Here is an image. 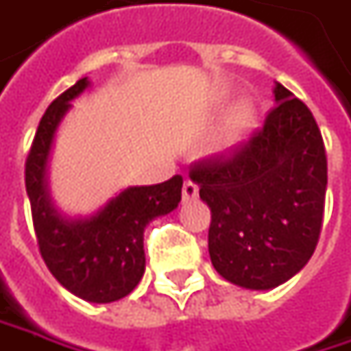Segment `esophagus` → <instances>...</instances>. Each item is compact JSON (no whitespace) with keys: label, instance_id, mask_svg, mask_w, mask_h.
Here are the masks:
<instances>
[{"label":"esophagus","instance_id":"obj_1","mask_svg":"<svg viewBox=\"0 0 351 351\" xmlns=\"http://www.w3.org/2000/svg\"><path fill=\"white\" fill-rule=\"evenodd\" d=\"M196 196H198V186H196V182L184 180V184H182V202H191Z\"/></svg>","mask_w":351,"mask_h":351}]
</instances>
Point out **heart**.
Wrapping results in <instances>:
<instances>
[{"instance_id":"heart-1","label":"heart","mask_w":351,"mask_h":351,"mask_svg":"<svg viewBox=\"0 0 351 351\" xmlns=\"http://www.w3.org/2000/svg\"><path fill=\"white\" fill-rule=\"evenodd\" d=\"M253 117H255V114H253V108L250 104L239 106L236 112L232 114V117L228 119V123L223 125L220 135H218L214 151L220 153V155L232 153L241 143V139L245 137L247 130L253 125Z\"/></svg>"}]
</instances>
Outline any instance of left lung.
I'll return each mask as SVG.
<instances>
[{"label": "left lung", "instance_id": "1", "mask_svg": "<svg viewBox=\"0 0 351 351\" xmlns=\"http://www.w3.org/2000/svg\"><path fill=\"white\" fill-rule=\"evenodd\" d=\"M275 108L230 159L192 169L212 212L208 252L226 281L269 291L295 277L318 243L328 169L311 110L275 82Z\"/></svg>", "mask_w": 351, "mask_h": 351}]
</instances>
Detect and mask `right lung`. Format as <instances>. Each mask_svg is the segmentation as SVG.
Returning <instances> with one entry per match:
<instances>
[{"instance_id":"right-lung-1","label":"right lung","mask_w":351,"mask_h":351,"mask_svg":"<svg viewBox=\"0 0 351 351\" xmlns=\"http://www.w3.org/2000/svg\"><path fill=\"white\" fill-rule=\"evenodd\" d=\"M90 86L80 78L47 108L25 165V186L33 212L38 250L54 275L72 295L106 304L128 297L145 273L143 232L180 202L182 176L153 186H128L94 214L69 216L53 202L49 160L56 131L72 110V99Z\"/></svg>"}]
</instances>
